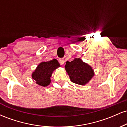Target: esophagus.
I'll list each match as a JSON object with an SVG mask.
<instances>
[{
	"label": "esophagus",
	"mask_w": 127,
	"mask_h": 127,
	"mask_svg": "<svg viewBox=\"0 0 127 127\" xmlns=\"http://www.w3.org/2000/svg\"><path fill=\"white\" fill-rule=\"evenodd\" d=\"M59 62H60V64H62V65H63V64H64V60L63 59H59Z\"/></svg>",
	"instance_id": "obj_1"
}]
</instances>
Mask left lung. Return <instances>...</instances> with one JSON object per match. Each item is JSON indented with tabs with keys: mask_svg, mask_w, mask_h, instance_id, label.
<instances>
[{
	"mask_svg": "<svg viewBox=\"0 0 127 127\" xmlns=\"http://www.w3.org/2000/svg\"><path fill=\"white\" fill-rule=\"evenodd\" d=\"M65 69L72 82L84 85L94 76V70L81 59H75L71 62H67Z\"/></svg>",
	"mask_w": 127,
	"mask_h": 127,
	"instance_id": "obj_1",
	"label": "left lung"
}]
</instances>
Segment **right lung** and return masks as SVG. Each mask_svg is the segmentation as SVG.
Segmentation results:
<instances>
[{"label": "right lung", "instance_id": "obj_1", "mask_svg": "<svg viewBox=\"0 0 127 127\" xmlns=\"http://www.w3.org/2000/svg\"><path fill=\"white\" fill-rule=\"evenodd\" d=\"M59 67L60 65L56 59L40 63L32 73V79L36 81L37 85L47 87L51 83L50 78L52 72Z\"/></svg>", "mask_w": 127, "mask_h": 127}]
</instances>
